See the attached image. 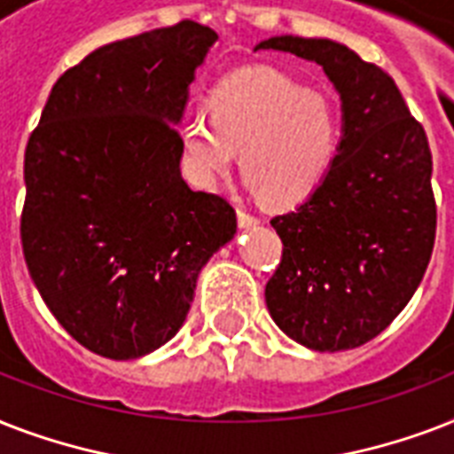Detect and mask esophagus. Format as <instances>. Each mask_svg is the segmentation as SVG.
I'll list each match as a JSON object with an SVG mask.
<instances>
[{"label": "esophagus", "instance_id": "obj_1", "mask_svg": "<svg viewBox=\"0 0 454 454\" xmlns=\"http://www.w3.org/2000/svg\"><path fill=\"white\" fill-rule=\"evenodd\" d=\"M238 223H240L242 228H254L259 226V219H256L254 214L245 212V209H238Z\"/></svg>", "mask_w": 454, "mask_h": 454}]
</instances>
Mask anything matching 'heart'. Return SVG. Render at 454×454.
<instances>
[{
    "instance_id": "heart-1",
    "label": "heart",
    "mask_w": 454,
    "mask_h": 454,
    "mask_svg": "<svg viewBox=\"0 0 454 454\" xmlns=\"http://www.w3.org/2000/svg\"><path fill=\"white\" fill-rule=\"evenodd\" d=\"M207 115L178 131L181 162L192 184L214 188L240 153L242 176L273 207L306 200L339 151L337 110L325 94L278 67H242L216 82Z\"/></svg>"
}]
</instances>
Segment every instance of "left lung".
Wrapping results in <instances>:
<instances>
[{
  "mask_svg": "<svg viewBox=\"0 0 454 454\" xmlns=\"http://www.w3.org/2000/svg\"><path fill=\"white\" fill-rule=\"evenodd\" d=\"M259 49L323 66L344 122L323 184L270 219L283 259L266 283V306L306 348H358L394 323L429 266L436 240L429 141L388 73L348 46L283 35Z\"/></svg>",
  "mask_w": 454,
  "mask_h": 454,
  "instance_id": "8db88e82",
  "label": "left lung"
}]
</instances>
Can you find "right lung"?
<instances>
[{"instance_id":"add662e5","label":"right lung","mask_w":454,"mask_h":454,"mask_svg":"<svg viewBox=\"0 0 454 454\" xmlns=\"http://www.w3.org/2000/svg\"><path fill=\"white\" fill-rule=\"evenodd\" d=\"M216 32L181 20L60 74L25 148L32 280L84 348L131 360L184 325L202 266L235 235L228 200L181 176L176 124Z\"/></svg>"}]
</instances>
